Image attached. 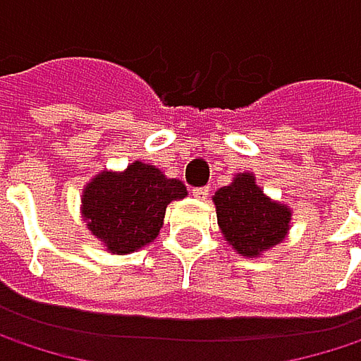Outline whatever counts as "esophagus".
I'll return each instance as SVG.
<instances>
[{"instance_id": "obj_1", "label": "esophagus", "mask_w": 361, "mask_h": 361, "mask_svg": "<svg viewBox=\"0 0 361 361\" xmlns=\"http://www.w3.org/2000/svg\"><path fill=\"white\" fill-rule=\"evenodd\" d=\"M192 196H194L196 200H207V198H209V188H194V190H192Z\"/></svg>"}]
</instances>
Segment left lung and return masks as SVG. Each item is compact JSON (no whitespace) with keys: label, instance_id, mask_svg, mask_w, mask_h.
I'll return each instance as SVG.
<instances>
[{"label":"left lung","instance_id":"1","mask_svg":"<svg viewBox=\"0 0 361 361\" xmlns=\"http://www.w3.org/2000/svg\"><path fill=\"white\" fill-rule=\"evenodd\" d=\"M213 204L226 243L240 257H261L288 236L290 207L269 198L249 171L219 188Z\"/></svg>","mask_w":361,"mask_h":361}]
</instances>
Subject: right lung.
Masks as SVG:
<instances>
[{
    "label": "right lung",
    "instance_id": "add662e5",
    "mask_svg": "<svg viewBox=\"0 0 361 361\" xmlns=\"http://www.w3.org/2000/svg\"><path fill=\"white\" fill-rule=\"evenodd\" d=\"M188 196L180 180L150 163L133 161L123 171H100L85 183L81 217L112 255H129L159 236L167 204Z\"/></svg>",
    "mask_w": 361,
    "mask_h": 361
}]
</instances>
